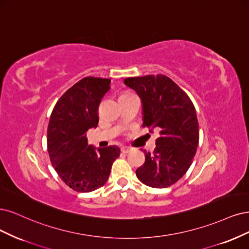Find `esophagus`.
I'll return each mask as SVG.
<instances>
[{"label":"esophagus","instance_id":"1","mask_svg":"<svg viewBox=\"0 0 249 249\" xmlns=\"http://www.w3.org/2000/svg\"><path fill=\"white\" fill-rule=\"evenodd\" d=\"M121 151H122V153H129V152L131 151V149L130 148H128V147H122L121 148Z\"/></svg>","mask_w":249,"mask_h":249}]
</instances>
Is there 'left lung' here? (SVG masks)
Listing matches in <instances>:
<instances>
[{"instance_id": "left-lung-1", "label": "left lung", "mask_w": 249, "mask_h": 249, "mask_svg": "<svg viewBox=\"0 0 249 249\" xmlns=\"http://www.w3.org/2000/svg\"><path fill=\"white\" fill-rule=\"evenodd\" d=\"M124 84L141 98L142 126L160 130L153 154L143 150L146 161L136 170V177L150 187L171 186L188 171L198 145L194 103L163 74L128 77Z\"/></svg>"}]
</instances>
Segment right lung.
I'll use <instances>...</instances> for the list:
<instances>
[{"label":"right lung","instance_id":"obj_1","mask_svg":"<svg viewBox=\"0 0 249 249\" xmlns=\"http://www.w3.org/2000/svg\"><path fill=\"white\" fill-rule=\"evenodd\" d=\"M110 89V79L88 76L68 89L55 103L47 128V151L53 166L67 186L91 192L108 180L120 148H96L87 131L97 127L98 106Z\"/></svg>","mask_w":249,"mask_h":249}]
</instances>
